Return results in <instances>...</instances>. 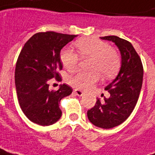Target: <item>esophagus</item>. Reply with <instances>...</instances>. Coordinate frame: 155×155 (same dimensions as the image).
I'll return each mask as SVG.
<instances>
[{
  "label": "esophagus",
  "instance_id": "1",
  "mask_svg": "<svg viewBox=\"0 0 155 155\" xmlns=\"http://www.w3.org/2000/svg\"><path fill=\"white\" fill-rule=\"evenodd\" d=\"M74 93H75L76 96H79V97H82V96L84 95V93L82 91H80V90H78V89L74 90Z\"/></svg>",
  "mask_w": 155,
  "mask_h": 155
}]
</instances>
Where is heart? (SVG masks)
<instances>
[{
	"mask_svg": "<svg viewBox=\"0 0 155 155\" xmlns=\"http://www.w3.org/2000/svg\"><path fill=\"white\" fill-rule=\"evenodd\" d=\"M75 47L81 58H91V71H80L70 78L69 82L77 89L87 90L100 79V73L104 78H110L117 72L120 58L117 51L111 48L108 42L101 40L86 38L78 40ZM63 65L68 71L73 72L77 70L80 57L71 49L65 48L60 53Z\"/></svg>",
	"mask_w": 155,
	"mask_h": 155,
	"instance_id": "b5f03b06",
	"label": "heart"
}]
</instances>
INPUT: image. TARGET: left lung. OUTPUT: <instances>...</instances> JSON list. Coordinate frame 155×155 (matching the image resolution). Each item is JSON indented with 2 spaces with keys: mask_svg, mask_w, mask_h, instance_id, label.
Masks as SVG:
<instances>
[{
  "mask_svg": "<svg viewBox=\"0 0 155 155\" xmlns=\"http://www.w3.org/2000/svg\"><path fill=\"white\" fill-rule=\"evenodd\" d=\"M115 43L120 51L121 65L116 78L105 87L109 92L104 101L97 99L87 111L88 120L97 127L111 129L120 125L135 108L143 80V67L139 55L130 42L117 36L101 38Z\"/></svg>",
  "mask_w": 155,
  "mask_h": 155,
  "instance_id": "1",
  "label": "left lung"
}]
</instances>
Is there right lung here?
Here are the masks:
<instances>
[{
    "mask_svg": "<svg viewBox=\"0 0 155 155\" xmlns=\"http://www.w3.org/2000/svg\"><path fill=\"white\" fill-rule=\"evenodd\" d=\"M76 36L53 31L37 33L21 51L15 68L17 95L24 114L35 124L51 125L60 119L59 102L71 95L72 88L62 84L57 91H51L49 84L52 79L61 81V50Z\"/></svg>",
    "mask_w": 155,
    "mask_h": 155,
    "instance_id": "add662e5",
    "label": "right lung"
}]
</instances>
